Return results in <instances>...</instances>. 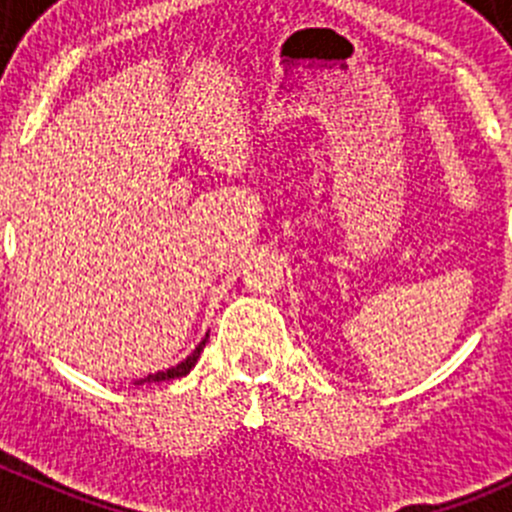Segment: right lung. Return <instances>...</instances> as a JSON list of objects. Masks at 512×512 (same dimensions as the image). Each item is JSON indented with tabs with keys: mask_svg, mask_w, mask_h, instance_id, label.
<instances>
[{
	"mask_svg": "<svg viewBox=\"0 0 512 512\" xmlns=\"http://www.w3.org/2000/svg\"><path fill=\"white\" fill-rule=\"evenodd\" d=\"M205 342H208V334H205V339H203V342H200L198 347H195V352L190 354L188 359H183V361H180L178 366H170V369H165V371H158V374H148L146 379H138L136 384H156V381H170V379H180V376L190 374V369H193V366H195V361L200 359V352H203Z\"/></svg>",
	"mask_w": 512,
	"mask_h": 512,
	"instance_id": "obj_1",
	"label": "right lung"
}]
</instances>
